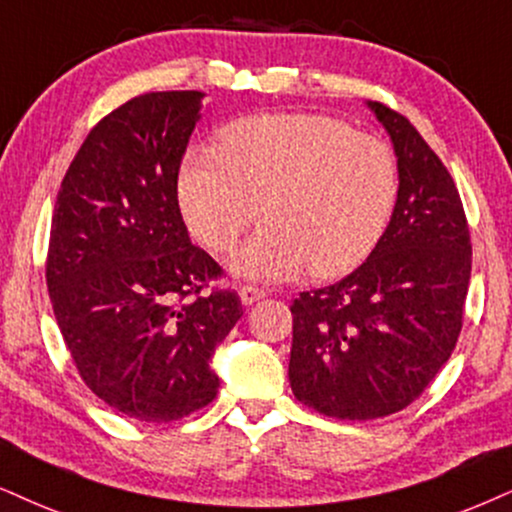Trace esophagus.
I'll use <instances>...</instances> for the list:
<instances>
[{
	"label": "esophagus",
	"mask_w": 512,
	"mask_h": 512,
	"mask_svg": "<svg viewBox=\"0 0 512 512\" xmlns=\"http://www.w3.org/2000/svg\"><path fill=\"white\" fill-rule=\"evenodd\" d=\"M263 296H266V289H261V287H254V285L239 287V299H242L244 306L256 304V301L263 299Z\"/></svg>",
	"instance_id": "1"
}]
</instances>
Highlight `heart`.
Here are the masks:
<instances>
[{"mask_svg": "<svg viewBox=\"0 0 512 512\" xmlns=\"http://www.w3.org/2000/svg\"><path fill=\"white\" fill-rule=\"evenodd\" d=\"M399 194L394 151L382 137L323 113H258L227 123L218 147H192L178 173L189 230L227 254L266 211L235 270L285 280L356 268L382 237Z\"/></svg>", "mask_w": 512, "mask_h": 512, "instance_id": "b5f03b06", "label": "heart"}]
</instances>
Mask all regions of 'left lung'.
Returning a JSON list of instances; mask_svg holds the SVG:
<instances>
[{
	"label": "left lung",
	"instance_id": "8db88e82",
	"mask_svg": "<svg viewBox=\"0 0 512 512\" xmlns=\"http://www.w3.org/2000/svg\"><path fill=\"white\" fill-rule=\"evenodd\" d=\"M370 109L399 159L394 213L361 268L289 306L296 401L339 420L399 413L427 389L456 349L472 268L451 173L406 116Z\"/></svg>",
	"mask_w": 512,
	"mask_h": 512
}]
</instances>
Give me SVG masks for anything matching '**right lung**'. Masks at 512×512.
Instances as JSON below:
<instances>
[{
    "label": "right lung",
    "mask_w": 512,
    "mask_h": 512,
    "mask_svg": "<svg viewBox=\"0 0 512 512\" xmlns=\"http://www.w3.org/2000/svg\"><path fill=\"white\" fill-rule=\"evenodd\" d=\"M197 90L147 92L85 137L56 197L47 289L82 382L140 422L187 418L218 394L211 356L242 318L223 268L189 242L178 170Z\"/></svg>",
    "instance_id": "right-lung-1"
}]
</instances>
